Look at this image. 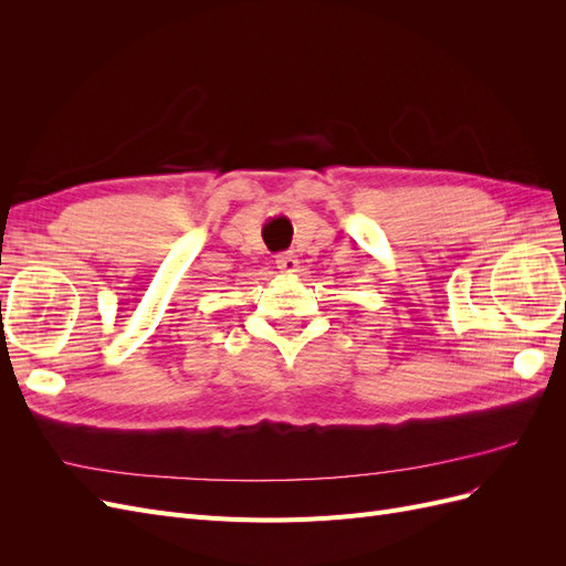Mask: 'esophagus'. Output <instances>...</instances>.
Here are the masks:
<instances>
[{
    "instance_id": "34e87169",
    "label": "esophagus",
    "mask_w": 566,
    "mask_h": 566,
    "mask_svg": "<svg viewBox=\"0 0 566 566\" xmlns=\"http://www.w3.org/2000/svg\"><path fill=\"white\" fill-rule=\"evenodd\" d=\"M276 264H279V269L285 271V273H295V271L300 269V260H297V256H295L293 252L279 254V256H276Z\"/></svg>"
}]
</instances>
